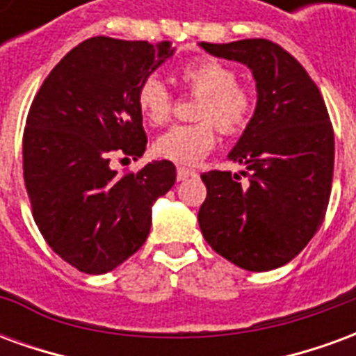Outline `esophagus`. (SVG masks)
Listing matches in <instances>:
<instances>
[{
  "label": "esophagus",
  "mask_w": 356,
  "mask_h": 356,
  "mask_svg": "<svg viewBox=\"0 0 356 356\" xmlns=\"http://www.w3.org/2000/svg\"><path fill=\"white\" fill-rule=\"evenodd\" d=\"M196 171L191 170V168H177V179L179 181H185V179L193 177Z\"/></svg>",
  "instance_id": "esophagus-1"
}]
</instances>
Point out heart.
I'll return each instance as SVG.
<instances>
[{
	"label": "heart",
	"mask_w": 356,
	"mask_h": 356,
	"mask_svg": "<svg viewBox=\"0 0 356 356\" xmlns=\"http://www.w3.org/2000/svg\"><path fill=\"white\" fill-rule=\"evenodd\" d=\"M179 80L200 99L194 106L196 124L173 125L154 143V152L162 160L193 165L211 152L217 127L225 135H236L252 120L254 95L236 83V70L217 58L200 57L179 68ZM137 106L152 125L165 124L171 118L173 101L163 81L147 76L137 88Z\"/></svg>",
	"instance_id": "1"
}]
</instances>
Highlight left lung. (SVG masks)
<instances>
[{"label": "left lung", "instance_id": "1", "mask_svg": "<svg viewBox=\"0 0 356 356\" xmlns=\"http://www.w3.org/2000/svg\"><path fill=\"white\" fill-rule=\"evenodd\" d=\"M238 60L255 78L257 106L229 160L240 175L208 171L198 211L202 234L217 254L246 270L291 261L318 231L334 175V129L321 91L288 51L268 40L200 43Z\"/></svg>", "mask_w": 356, "mask_h": 356}]
</instances>
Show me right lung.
Instances as JSON below:
<instances>
[{
	"mask_svg": "<svg viewBox=\"0 0 356 356\" xmlns=\"http://www.w3.org/2000/svg\"><path fill=\"white\" fill-rule=\"evenodd\" d=\"M170 42L89 38L60 58L32 101L22 170L32 216L53 252L81 273L104 275L139 250L152 204L175 183L170 160L118 175L114 154L147 148L137 88L173 55Z\"/></svg>",
	"mask_w": 356,
	"mask_h": 356,
	"instance_id": "right-lung-1",
	"label": "right lung"
}]
</instances>
